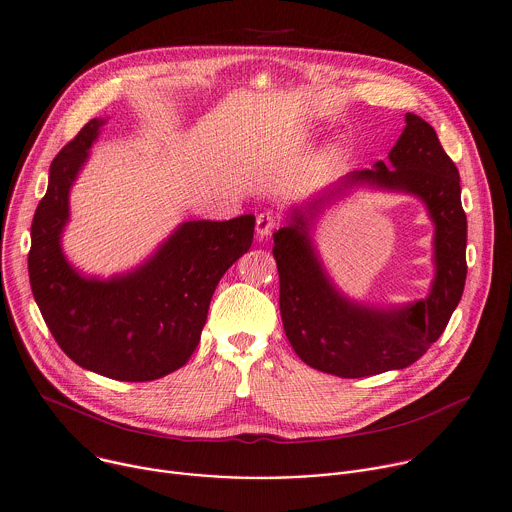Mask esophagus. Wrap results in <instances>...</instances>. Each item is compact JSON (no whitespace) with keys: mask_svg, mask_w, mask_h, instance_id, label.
I'll list each match as a JSON object with an SVG mask.
<instances>
[{"mask_svg":"<svg viewBox=\"0 0 512 512\" xmlns=\"http://www.w3.org/2000/svg\"><path fill=\"white\" fill-rule=\"evenodd\" d=\"M277 227V219L273 213H261L257 217V223H255V231H257V237H267L273 233V229Z\"/></svg>","mask_w":512,"mask_h":512,"instance_id":"34e87169","label":"esophagus"}]
</instances>
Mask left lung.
Wrapping results in <instances>:
<instances>
[{"label": "left lung", "mask_w": 512, "mask_h": 512, "mask_svg": "<svg viewBox=\"0 0 512 512\" xmlns=\"http://www.w3.org/2000/svg\"><path fill=\"white\" fill-rule=\"evenodd\" d=\"M388 158L374 168L354 170L307 207L293 209L289 223L273 235L279 309L289 344L307 366L339 378L402 370L420 360L446 329L464 291L466 215L456 164L436 130L412 112ZM358 184L410 192L427 205L437 227V275L426 300L392 310L366 308L328 281L308 237L310 221L329 200Z\"/></svg>", "instance_id": "obj_1"}]
</instances>
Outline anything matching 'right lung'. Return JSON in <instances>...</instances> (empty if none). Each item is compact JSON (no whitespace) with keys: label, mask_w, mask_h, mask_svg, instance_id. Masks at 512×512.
<instances>
[{"label":"right lung","mask_w":512,"mask_h":512,"mask_svg":"<svg viewBox=\"0 0 512 512\" xmlns=\"http://www.w3.org/2000/svg\"><path fill=\"white\" fill-rule=\"evenodd\" d=\"M106 120L92 118L50 164L48 191L32 221L28 271L34 299L64 354L120 382H150L179 370L201 342L211 297L249 251L255 217L187 221L134 271L96 279L64 257L68 195Z\"/></svg>","instance_id":"obj_1"}]
</instances>
